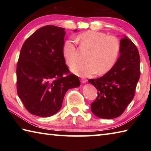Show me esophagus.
<instances>
[{"label":"esophagus","mask_w":151,"mask_h":151,"mask_svg":"<svg viewBox=\"0 0 151 151\" xmlns=\"http://www.w3.org/2000/svg\"><path fill=\"white\" fill-rule=\"evenodd\" d=\"M81 81L82 83H86V82H87V79H86L85 78H81Z\"/></svg>","instance_id":"esophagus-1"}]
</instances>
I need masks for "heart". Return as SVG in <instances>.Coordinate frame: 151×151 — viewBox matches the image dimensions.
<instances>
[{
  "mask_svg": "<svg viewBox=\"0 0 151 151\" xmlns=\"http://www.w3.org/2000/svg\"><path fill=\"white\" fill-rule=\"evenodd\" d=\"M82 47L90 49L85 63H75L77 49L72 40L65 42L63 55L66 63L71 66V70L81 76H89L96 74L104 75L115 65L121 51V43L114 36H107L104 32L88 30L78 35Z\"/></svg>",
  "mask_w": 151,
  "mask_h": 151,
  "instance_id": "obj_1",
  "label": "heart"
}]
</instances>
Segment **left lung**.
Segmentation results:
<instances>
[{
  "label": "left lung",
  "instance_id": "left-lung-1",
  "mask_svg": "<svg viewBox=\"0 0 151 151\" xmlns=\"http://www.w3.org/2000/svg\"><path fill=\"white\" fill-rule=\"evenodd\" d=\"M120 43V57L112 69L101 78L88 80L98 91V96L91 104V111L101 119H114L123 113L134 98L140 78L138 48L127 37Z\"/></svg>",
  "mask_w": 151,
  "mask_h": 151
}]
</instances>
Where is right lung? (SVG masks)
Wrapping results in <instances>:
<instances>
[{
    "label": "right lung",
    "mask_w": 151,
    "mask_h": 151,
    "mask_svg": "<svg viewBox=\"0 0 151 151\" xmlns=\"http://www.w3.org/2000/svg\"><path fill=\"white\" fill-rule=\"evenodd\" d=\"M65 29L47 25L30 35L20 50L17 93L25 109L34 115L47 117L57 113L66 91L81 85L65 64Z\"/></svg>",
    "instance_id": "obj_1"
}]
</instances>
